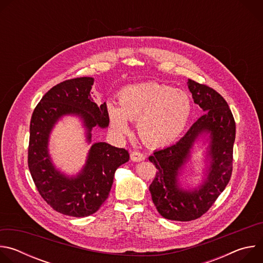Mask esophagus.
Wrapping results in <instances>:
<instances>
[{
  "label": "esophagus",
  "mask_w": 263,
  "mask_h": 263,
  "mask_svg": "<svg viewBox=\"0 0 263 263\" xmlns=\"http://www.w3.org/2000/svg\"><path fill=\"white\" fill-rule=\"evenodd\" d=\"M130 157H131V160H132V161H135V162L142 161V160H144V158H145V156H144L142 153L138 152V151L132 152L131 155H130Z\"/></svg>",
  "instance_id": "esophagus-1"
}]
</instances>
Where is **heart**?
<instances>
[{"label":"heart","mask_w":263,"mask_h":263,"mask_svg":"<svg viewBox=\"0 0 263 263\" xmlns=\"http://www.w3.org/2000/svg\"><path fill=\"white\" fill-rule=\"evenodd\" d=\"M119 106L107 104L109 124L117 134L129 131V121H138L142 141L152 146H165L176 141L192 116L193 102L182 89L157 82L130 85L118 96Z\"/></svg>","instance_id":"b5f03b06"}]
</instances>
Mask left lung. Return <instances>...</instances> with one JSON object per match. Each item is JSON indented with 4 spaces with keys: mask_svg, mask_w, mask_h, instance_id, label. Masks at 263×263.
Listing matches in <instances>:
<instances>
[{
    "mask_svg": "<svg viewBox=\"0 0 263 263\" xmlns=\"http://www.w3.org/2000/svg\"><path fill=\"white\" fill-rule=\"evenodd\" d=\"M187 84L194 102L205 114L178 142L148 157L157 168L148 189L153 203L164 218L179 221L201 217L226 189L232 174L235 140V121L226 100L205 84L191 79ZM204 132L211 134L209 176L198 190L185 191L178 186L177 175L189 158L193 142Z\"/></svg>",
    "mask_w": 263,
    "mask_h": 263,
    "instance_id": "1",
    "label": "left lung"
}]
</instances>
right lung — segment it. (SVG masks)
I'll return each mask as SVG.
<instances>
[{
  "instance_id": "right-lung-1",
  "label": "right lung",
  "mask_w": 263,
  "mask_h": 263,
  "mask_svg": "<svg viewBox=\"0 0 263 263\" xmlns=\"http://www.w3.org/2000/svg\"><path fill=\"white\" fill-rule=\"evenodd\" d=\"M93 78L65 80L52 87L35 107L30 122L28 166L37 191L57 212L74 217L99 210L110 193L117 168L129 160L125 148L106 142L91 145L86 164L77 177H66L55 168L48 149L51 130L63 116H79L90 141L91 129L109 124L107 105L98 106L91 97Z\"/></svg>"
}]
</instances>
